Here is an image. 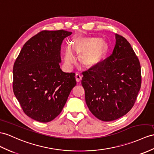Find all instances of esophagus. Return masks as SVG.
<instances>
[{
  "instance_id": "34e87169",
  "label": "esophagus",
  "mask_w": 154,
  "mask_h": 154,
  "mask_svg": "<svg viewBox=\"0 0 154 154\" xmlns=\"http://www.w3.org/2000/svg\"><path fill=\"white\" fill-rule=\"evenodd\" d=\"M75 77H76V82H80V80H82V74H80V73H76V76H75Z\"/></svg>"
}]
</instances>
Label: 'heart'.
<instances>
[{"label": "heart", "mask_w": 154, "mask_h": 154, "mask_svg": "<svg viewBox=\"0 0 154 154\" xmlns=\"http://www.w3.org/2000/svg\"><path fill=\"white\" fill-rule=\"evenodd\" d=\"M106 42L103 39L97 37H85L75 41L73 50L78 54H82L80 61L85 67L97 65L103 57L106 50ZM65 61L70 66L75 61L74 55L70 48H67L65 54Z\"/></svg>", "instance_id": "obj_1"}]
</instances>
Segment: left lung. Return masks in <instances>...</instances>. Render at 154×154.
<instances>
[{
  "instance_id": "obj_1",
  "label": "left lung",
  "mask_w": 154,
  "mask_h": 154,
  "mask_svg": "<svg viewBox=\"0 0 154 154\" xmlns=\"http://www.w3.org/2000/svg\"><path fill=\"white\" fill-rule=\"evenodd\" d=\"M112 54L83 72L82 85L89 110L97 118L110 122L133 106L141 86L137 56L124 37L116 34Z\"/></svg>"
}]
</instances>
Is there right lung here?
Returning a JSON list of instances; mask_svg holds the SVG:
<instances>
[{"label":"right lung","instance_id":"right-lung-1","mask_svg":"<svg viewBox=\"0 0 154 154\" xmlns=\"http://www.w3.org/2000/svg\"><path fill=\"white\" fill-rule=\"evenodd\" d=\"M72 32L43 31L30 38L14 65L13 90L25 114L40 122L53 120L61 113L75 74L60 68L63 40Z\"/></svg>","mask_w":154,"mask_h":154}]
</instances>
